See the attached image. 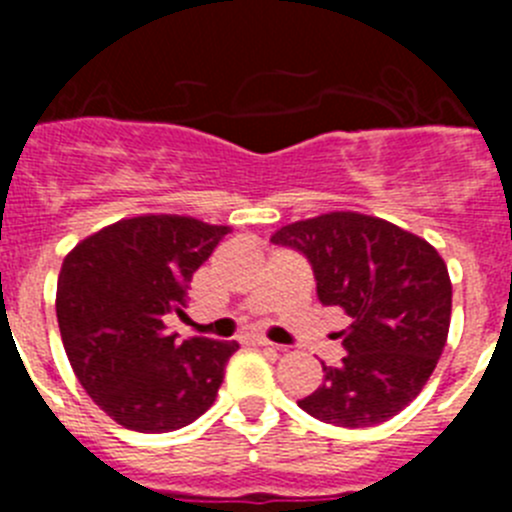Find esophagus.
<instances>
[{
  "mask_svg": "<svg viewBox=\"0 0 512 512\" xmlns=\"http://www.w3.org/2000/svg\"><path fill=\"white\" fill-rule=\"evenodd\" d=\"M246 343H251V346H274V343H271L269 338L259 336V333H248Z\"/></svg>",
  "mask_w": 512,
  "mask_h": 512,
  "instance_id": "esophagus-1",
  "label": "esophagus"
}]
</instances>
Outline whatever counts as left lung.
Wrapping results in <instances>:
<instances>
[{
	"instance_id": "obj_1",
	"label": "left lung",
	"mask_w": 512,
	"mask_h": 512,
	"mask_svg": "<svg viewBox=\"0 0 512 512\" xmlns=\"http://www.w3.org/2000/svg\"><path fill=\"white\" fill-rule=\"evenodd\" d=\"M310 261L318 300L351 318L341 330L346 356L325 366L305 413L343 428L390 420L420 395L446 346L449 269L418 235L361 212H328L271 235Z\"/></svg>"
}]
</instances>
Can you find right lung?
I'll list each match as a JSON object with an SVG mask.
<instances>
[{"instance_id":"1","label":"right lung","mask_w":512,"mask_h":512,"mask_svg":"<svg viewBox=\"0 0 512 512\" xmlns=\"http://www.w3.org/2000/svg\"><path fill=\"white\" fill-rule=\"evenodd\" d=\"M230 233L187 215H138L84 238L56 289L61 341L76 379L122 428L166 433L215 402L235 341L166 330L182 315L192 274Z\"/></svg>"}]
</instances>
